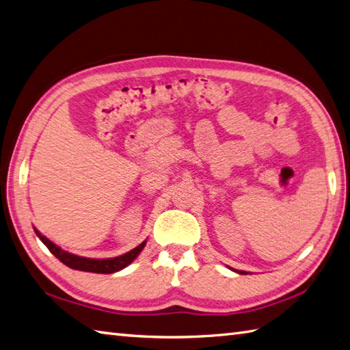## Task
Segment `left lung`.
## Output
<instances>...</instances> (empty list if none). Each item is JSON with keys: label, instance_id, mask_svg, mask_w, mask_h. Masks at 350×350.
<instances>
[{"label": "left lung", "instance_id": "8db88e82", "mask_svg": "<svg viewBox=\"0 0 350 350\" xmlns=\"http://www.w3.org/2000/svg\"><path fill=\"white\" fill-rule=\"evenodd\" d=\"M235 271H237V270H235ZM239 273H240V274H246L245 271H239Z\"/></svg>", "mask_w": 350, "mask_h": 350}]
</instances>
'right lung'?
I'll list each match as a JSON object with an SVG mask.
<instances>
[{"instance_id": "right-lung-1", "label": "right lung", "mask_w": 350, "mask_h": 350, "mask_svg": "<svg viewBox=\"0 0 350 350\" xmlns=\"http://www.w3.org/2000/svg\"><path fill=\"white\" fill-rule=\"evenodd\" d=\"M36 234L38 235V239L42 240L46 247L52 252V254L59 259L62 264H65L67 267L72 268V270H80V271H89V273H101V274H109V273H115L125 268L126 265L131 264L134 259L138 256V254L143 250V247L146 246V240L138 245L137 247H134L133 250L126 252L125 255H120L118 258H109V259H92V258H83V256H77L68 254V252L62 250L61 247H58L52 243L49 239H46L44 235L40 234L36 228H34Z\"/></svg>"}]
</instances>
